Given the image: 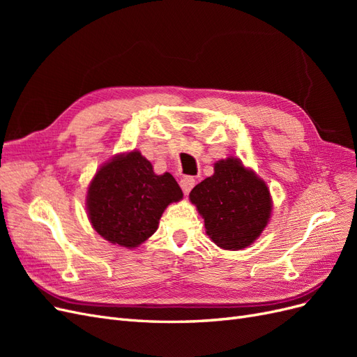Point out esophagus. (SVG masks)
I'll list each match as a JSON object with an SVG mask.
<instances>
[{"instance_id":"esophagus-1","label":"esophagus","mask_w":357,"mask_h":357,"mask_svg":"<svg viewBox=\"0 0 357 357\" xmlns=\"http://www.w3.org/2000/svg\"><path fill=\"white\" fill-rule=\"evenodd\" d=\"M180 186H181L183 192L189 193L192 190V188L195 186V178H193V177H183L180 180Z\"/></svg>"}]
</instances>
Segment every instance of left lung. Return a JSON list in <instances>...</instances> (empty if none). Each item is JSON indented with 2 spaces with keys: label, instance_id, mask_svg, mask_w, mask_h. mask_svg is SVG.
<instances>
[{
  "label": "left lung",
  "instance_id": "8db88e82",
  "mask_svg": "<svg viewBox=\"0 0 357 357\" xmlns=\"http://www.w3.org/2000/svg\"><path fill=\"white\" fill-rule=\"evenodd\" d=\"M202 215L207 235L225 250H240L262 234L271 214V197L265 183L238 159L214 165L189 195Z\"/></svg>",
  "mask_w": 357,
  "mask_h": 357
}]
</instances>
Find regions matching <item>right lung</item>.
Returning <instances> with one entry per match:
<instances>
[{"label":"right lung","instance_id":"obj_1","mask_svg":"<svg viewBox=\"0 0 357 357\" xmlns=\"http://www.w3.org/2000/svg\"><path fill=\"white\" fill-rule=\"evenodd\" d=\"M181 197L169 172L156 176L152 164L134 150L100 168L86 202L93 229L110 243L131 248L156 232L162 213Z\"/></svg>","mask_w":357,"mask_h":357}]
</instances>
